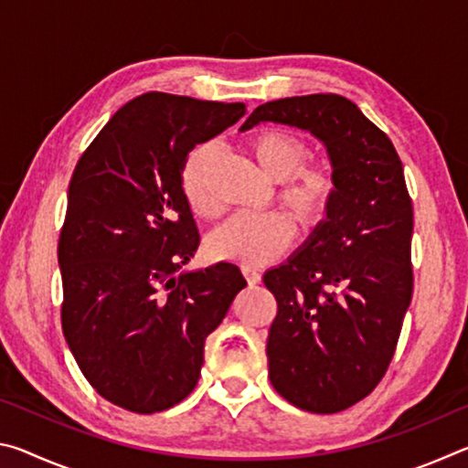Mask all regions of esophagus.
I'll use <instances>...</instances> for the list:
<instances>
[{"label":"esophagus","mask_w":468,"mask_h":468,"mask_svg":"<svg viewBox=\"0 0 468 468\" xmlns=\"http://www.w3.org/2000/svg\"><path fill=\"white\" fill-rule=\"evenodd\" d=\"M241 272L245 276V281H248L250 284H258L260 281H262V274H260L256 268H251V266H241Z\"/></svg>","instance_id":"1"}]
</instances>
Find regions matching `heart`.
<instances>
[{"label":"heart","mask_w":468,"mask_h":468,"mask_svg":"<svg viewBox=\"0 0 468 468\" xmlns=\"http://www.w3.org/2000/svg\"><path fill=\"white\" fill-rule=\"evenodd\" d=\"M248 150L272 181H281V200L303 227H314L326 215L336 192V177L328 163H307L303 140L282 130L253 133ZM217 161V148L202 144L192 150L181 173V192L189 210L212 218L218 202L210 194L208 177ZM292 220L279 210L241 212L206 237V251L217 260L239 264H266L279 258L292 239Z\"/></svg>","instance_id":"heart-1"}]
</instances>
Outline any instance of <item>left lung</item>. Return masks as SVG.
<instances>
[{
    "label": "left lung",
    "instance_id": "8db88e82",
    "mask_svg": "<svg viewBox=\"0 0 468 468\" xmlns=\"http://www.w3.org/2000/svg\"><path fill=\"white\" fill-rule=\"evenodd\" d=\"M279 123L326 148L335 197L310 237L264 284L279 303L268 332L274 390L310 413H338L390 366L413 295V204L390 138L338 94L253 109L241 132Z\"/></svg>",
    "mask_w": 468,
    "mask_h": 468
}]
</instances>
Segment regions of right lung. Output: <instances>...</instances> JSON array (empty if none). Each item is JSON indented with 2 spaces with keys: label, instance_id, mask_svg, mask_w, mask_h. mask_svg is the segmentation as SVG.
I'll list each match as a JSON object with an SVG mask.
<instances>
[{
  "label": "right lung",
  "instance_id": "right-lung-1",
  "mask_svg": "<svg viewBox=\"0 0 468 468\" xmlns=\"http://www.w3.org/2000/svg\"><path fill=\"white\" fill-rule=\"evenodd\" d=\"M243 115V102L140 94L69 181L58 245L63 336L94 390L132 413H158L194 390L206 336L248 284L231 262L184 271L200 235L181 192L194 146Z\"/></svg>",
  "mask_w": 468,
  "mask_h": 468
}]
</instances>
